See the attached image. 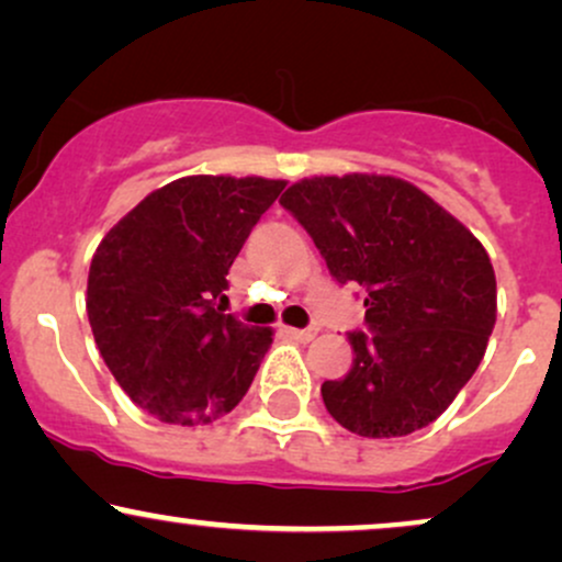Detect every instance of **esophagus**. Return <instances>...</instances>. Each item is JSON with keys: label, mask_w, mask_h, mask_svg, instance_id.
Here are the masks:
<instances>
[{"label": "esophagus", "mask_w": 562, "mask_h": 562, "mask_svg": "<svg viewBox=\"0 0 562 562\" xmlns=\"http://www.w3.org/2000/svg\"><path fill=\"white\" fill-rule=\"evenodd\" d=\"M282 333H285L288 337H293V340L308 342V340H314V337H316V327H308V329H295V327H285V329H282Z\"/></svg>", "instance_id": "34e87169"}]
</instances>
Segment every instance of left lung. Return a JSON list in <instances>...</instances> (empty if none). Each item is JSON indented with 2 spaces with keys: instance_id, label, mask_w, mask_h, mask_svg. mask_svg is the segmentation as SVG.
I'll use <instances>...</instances> for the list:
<instances>
[{
  "instance_id": "8db88e82",
  "label": "left lung",
  "mask_w": 562,
  "mask_h": 562,
  "mask_svg": "<svg viewBox=\"0 0 562 562\" xmlns=\"http://www.w3.org/2000/svg\"><path fill=\"white\" fill-rule=\"evenodd\" d=\"M288 209L340 285L367 290L353 367L322 384L329 416L361 437L429 427L482 363L497 319L484 246L416 186L390 175H322L290 186Z\"/></svg>"
}]
</instances>
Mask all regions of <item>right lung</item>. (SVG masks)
<instances>
[{"instance_id":"right-lung-1","label":"right lung","mask_w":562,"mask_h":562,"mask_svg":"<svg viewBox=\"0 0 562 562\" xmlns=\"http://www.w3.org/2000/svg\"><path fill=\"white\" fill-rule=\"evenodd\" d=\"M282 188L227 175L172 180L99 243L86 293L93 340L127 397L159 422L212 424L251 387L272 329L248 327L214 301Z\"/></svg>"}]
</instances>
